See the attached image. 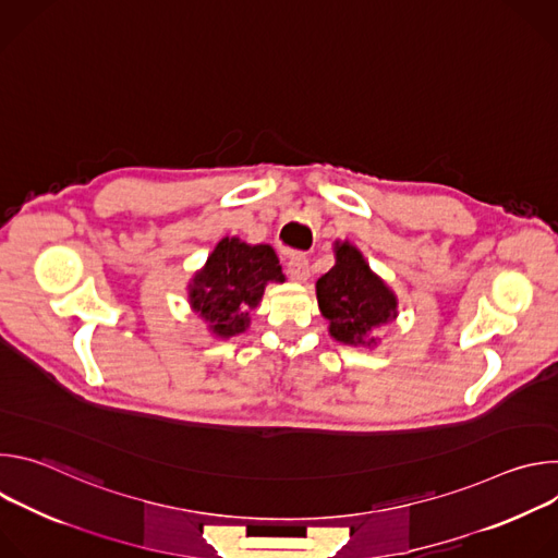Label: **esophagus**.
Returning a JSON list of instances; mask_svg holds the SVG:
<instances>
[{
	"label": "esophagus",
	"mask_w": 558,
	"mask_h": 558,
	"mask_svg": "<svg viewBox=\"0 0 558 558\" xmlns=\"http://www.w3.org/2000/svg\"><path fill=\"white\" fill-rule=\"evenodd\" d=\"M287 274L295 282H306V278H308V260L304 256H293L287 263Z\"/></svg>",
	"instance_id": "34e87169"
}]
</instances>
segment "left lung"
<instances>
[{"label": "left lung", "mask_w": 558, "mask_h": 558, "mask_svg": "<svg viewBox=\"0 0 558 558\" xmlns=\"http://www.w3.org/2000/svg\"><path fill=\"white\" fill-rule=\"evenodd\" d=\"M329 333L344 344H375L371 333L397 317V298L351 243H336V265L315 282Z\"/></svg>", "instance_id": "left-lung-1"}]
</instances>
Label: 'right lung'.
<instances>
[{"mask_svg":"<svg viewBox=\"0 0 558 558\" xmlns=\"http://www.w3.org/2000/svg\"><path fill=\"white\" fill-rule=\"evenodd\" d=\"M267 282H284L276 252L222 238L190 282V304L214 336L231 338L250 327V311L263 300Z\"/></svg>","mask_w":558,"mask_h":558,"instance_id":"right-lung-1","label":"right lung"}]
</instances>
